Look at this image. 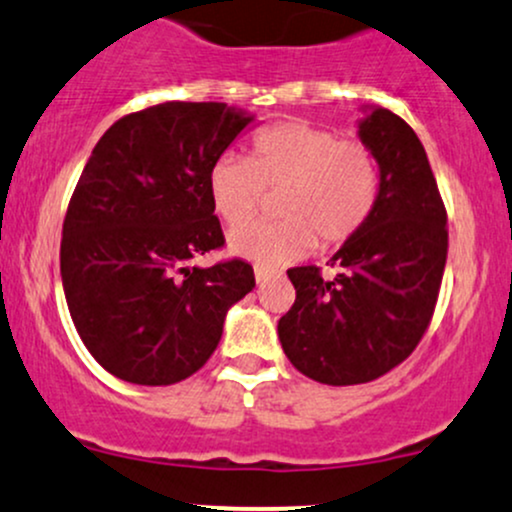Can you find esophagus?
Segmentation results:
<instances>
[{"label": "esophagus", "mask_w": 512, "mask_h": 512, "mask_svg": "<svg viewBox=\"0 0 512 512\" xmlns=\"http://www.w3.org/2000/svg\"><path fill=\"white\" fill-rule=\"evenodd\" d=\"M273 278V273L268 271V268H256V283L258 285H263V283H268V280Z\"/></svg>", "instance_id": "34e87169"}]
</instances>
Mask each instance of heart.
I'll list each match as a JSON object with an SVG mask.
<instances>
[{
  "mask_svg": "<svg viewBox=\"0 0 512 512\" xmlns=\"http://www.w3.org/2000/svg\"><path fill=\"white\" fill-rule=\"evenodd\" d=\"M263 190H278L273 223H247L227 234L232 254L275 268L314 244H343L365 225L380 195V164L360 142L290 120L256 132L249 159L222 154L208 171L212 208L229 225L250 216Z\"/></svg>",
  "mask_w": 512,
  "mask_h": 512,
  "instance_id": "obj_1",
  "label": "heart"
}]
</instances>
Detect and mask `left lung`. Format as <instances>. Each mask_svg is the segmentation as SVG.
I'll list each match as a JSON object with an SVG mask.
<instances>
[{
	"label": "left lung",
	"instance_id": "obj_1",
	"mask_svg": "<svg viewBox=\"0 0 512 512\" xmlns=\"http://www.w3.org/2000/svg\"><path fill=\"white\" fill-rule=\"evenodd\" d=\"M360 142L380 164V195L365 225L331 258L290 268L295 304L278 321L290 363L333 387L363 384L404 363L433 319L447 261V215L426 149L406 120L365 106Z\"/></svg>",
	"mask_w": 512,
	"mask_h": 512
}]
</instances>
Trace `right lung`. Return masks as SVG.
<instances>
[{
	"label": "right lung",
	"instance_id": "add662e5",
	"mask_svg": "<svg viewBox=\"0 0 512 512\" xmlns=\"http://www.w3.org/2000/svg\"><path fill=\"white\" fill-rule=\"evenodd\" d=\"M254 116L227 103L166 101L116 120L67 208L60 275L86 350L118 380L176 384L208 363L249 263L191 266L225 244L208 171Z\"/></svg>",
	"mask_w": 512,
	"mask_h": 512
}]
</instances>
